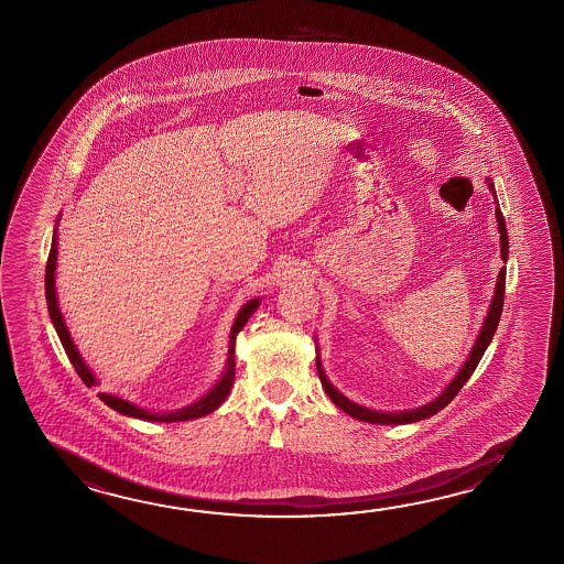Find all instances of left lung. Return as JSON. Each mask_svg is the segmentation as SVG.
Returning <instances> with one entry per match:
<instances>
[{
  "label": "left lung",
  "mask_w": 564,
  "mask_h": 564,
  "mask_svg": "<svg viewBox=\"0 0 564 564\" xmlns=\"http://www.w3.org/2000/svg\"><path fill=\"white\" fill-rule=\"evenodd\" d=\"M486 183L490 186V191L495 193V184L490 183V181H486ZM496 219H498L500 245H502L500 253H502V261L506 263V259H508V232H506L505 217H502L500 208H496ZM505 288L506 267H502V269H500V273H498V281H496L495 300H492V305H490L488 315H486L482 332H480L478 339H476V344L471 347L470 356L466 359V364L462 366L460 373L452 380V383H448V388L442 391V395L436 398L434 402L427 403V405H422V408H417V410L400 412V414H383V412H373V410H368V408H361V405H357V403L349 402L347 398H344V395H341L339 391L335 390L334 386L327 381L325 373H323L322 359L317 356V371H319V380H322L323 390H325V393L332 398V402H334L337 408H341V410H344L345 414H349L351 417H357V420H361V422H368V424H412V422H417V420H424V417L437 414L440 410H444V408H446V405H448V403L458 395V391L464 388V383L470 380V376L474 373L476 366H478V361L482 359L486 347H488L490 341H492L496 327H498V322H500V315H502V307H505Z\"/></svg>",
  "instance_id": "obj_1"
}]
</instances>
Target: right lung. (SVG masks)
I'll list each match as a JSON object with an SVG mask.
<instances>
[{"mask_svg": "<svg viewBox=\"0 0 564 564\" xmlns=\"http://www.w3.org/2000/svg\"><path fill=\"white\" fill-rule=\"evenodd\" d=\"M56 232H58V229L54 230L52 249H50V257H47L46 264L47 311H50V317H52V323H54V327H56V332H58L59 341L64 345V349H66V354H68L72 366L76 368V373L80 376L82 381L90 388V386H96V380H94L90 369L86 368V364L82 361L78 349L72 344V337H69L68 329H66V323L62 319V313H59L58 310V300H56V285H54V283H56V281H54L56 259H58ZM257 307H259V300H253L249 301V303L239 311L237 319L232 323V329H230L229 359H227L229 364H227V371L223 373L219 383H217L213 390L208 391L203 400H198V402L188 405V408H183V410H178V412L159 414V412H147V410H142L139 405L127 402V400H122V398H118V395H112V393H98V398H100L108 408H112V410L120 412V414L132 415V417H140V420H149V422H186V420H195V417H200V415L215 412L220 403L225 402V398L229 395L230 386H232V380H235V339H237V335L241 332L242 325L253 315V311L257 310Z\"/></svg>", "mask_w": 564, "mask_h": 564, "instance_id": "obj_1", "label": "right lung"}]
</instances>
